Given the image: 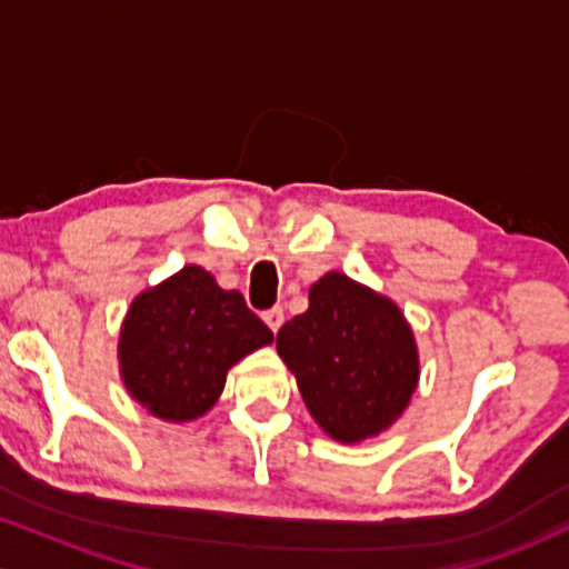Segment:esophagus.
Masks as SVG:
<instances>
[{
  "label": "esophagus",
  "mask_w": 569,
  "mask_h": 569,
  "mask_svg": "<svg viewBox=\"0 0 569 569\" xmlns=\"http://www.w3.org/2000/svg\"><path fill=\"white\" fill-rule=\"evenodd\" d=\"M262 318H264V323L278 335V329L283 326V307H270V310L262 312Z\"/></svg>",
  "instance_id": "obj_1"
}]
</instances>
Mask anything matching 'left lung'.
<instances>
[{"mask_svg":"<svg viewBox=\"0 0 569 569\" xmlns=\"http://www.w3.org/2000/svg\"><path fill=\"white\" fill-rule=\"evenodd\" d=\"M276 348L312 420L342 443L393 426L420 380L415 335L398 305L342 272L310 286V307L280 326Z\"/></svg>","mask_w":569,"mask_h":569,"instance_id":"obj_1","label":"left lung"}]
</instances>
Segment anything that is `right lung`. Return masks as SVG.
I'll use <instances>...</instances> for the list:
<instances>
[{
    "mask_svg": "<svg viewBox=\"0 0 569 569\" xmlns=\"http://www.w3.org/2000/svg\"><path fill=\"white\" fill-rule=\"evenodd\" d=\"M272 331L198 264L141 291L120 329V375L128 393L168 422L198 420L217 403L230 371Z\"/></svg>",
    "mask_w": 569,
    "mask_h": 569,
    "instance_id": "add662e5",
    "label": "right lung"
}]
</instances>
